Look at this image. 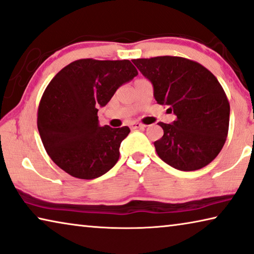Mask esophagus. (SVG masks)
<instances>
[{
  "mask_svg": "<svg viewBox=\"0 0 254 254\" xmlns=\"http://www.w3.org/2000/svg\"><path fill=\"white\" fill-rule=\"evenodd\" d=\"M128 127H130L131 130H135V128H141V127H144L146 126H143V124L139 123V122H131L130 124H128Z\"/></svg>",
  "mask_w": 254,
  "mask_h": 254,
  "instance_id": "esophagus-1",
  "label": "esophagus"
}]
</instances>
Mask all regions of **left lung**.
Masks as SVG:
<instances>
[{"mask_svg":"<svg viewBox=\"0 0 254 254\" xmlns=\"http://www.w3.org/2000/svg\"><path fill=\"white\" fill-rule=\"evenodd\" d=\"M154 86V97L176 115L159 122L164 135L154 142L160 159L176 170H200L214 160L226 141L229 126L227 96L210 71L180 56L132 60Z\"/></svg>","mask_w":254,"mask_h":254,"instance_id":"8db88e82","label":"left lung"}]
</instances>
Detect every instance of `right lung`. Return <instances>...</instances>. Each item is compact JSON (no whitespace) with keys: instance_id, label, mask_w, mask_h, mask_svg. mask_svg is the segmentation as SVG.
I'll return each instance as SVG.
<instances>
[{"instance_id":"1","label":"right lung","mask_w":254,"mask_h":254,"mask_svg":"<svg viewBox=\"0 0 254 254\" xmlns=\"http://www.w3.org/2000/svg\"><path fill=\"white\" fill-rule=\"evenodd\" d=\"M135 75L128 60L81 59L51 80L40 99L37 127L44 148L60 168L73 178L92 180L118 163L130 128L100 127L98 107Z\"/></svg>"}]
</instances>
